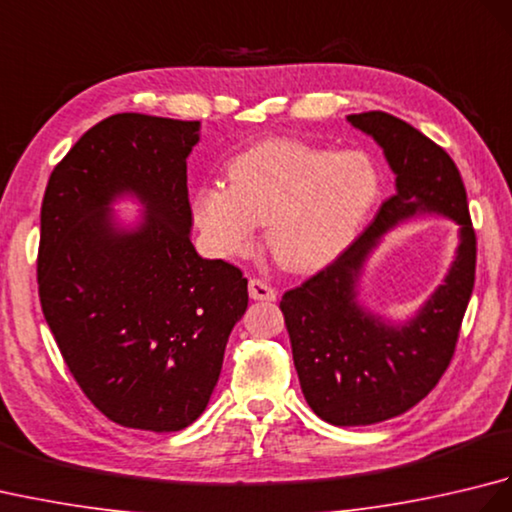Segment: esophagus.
Returning a JSON list of instances; mask_svg holds the SVG:
<instances>
[{"mask_svg": "<svg viewBox=\"0 0 512 512\" xmlns=\"http://www.w3.org/2000/svg\"><path fill=\"white\" fill-rule=\"evenodd\" d=\"M248 295L255 301H275L277 299V290L273 286H268L262 279H250L248 281Z\"/></svg>", "mask_w": 512, "mask_h": 512, "instance_id": "1", "label": "esophagus"}]
</instances>
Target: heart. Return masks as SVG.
<instances>
[{"label": "heart", "mask_w": 512, "mask_h": 512, "mask_svg": "<svg viewBox=\"0 0 512 512\" xmlns=\"http://www.w3.org/2000/svg\"><path fill=\"white\" fill-rule=\"evenodd\" d=\"M380 191L363 151H332L301 140H266L228 167V187L206 184L193 198L204 244L220 257L244 255L257 224L279 266L312 270L352 242Z\"/></svg>", "instance_id": "1"}]
</instances>
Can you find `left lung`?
Returning a JSON list of instances; mask_svg holds the SVG:
<instances>
[{
  "label": "left lung",
  "instance_id": "left-lung-1",
  "mask_svg": "<svg viewBox=\"0 0 512 512\" xmlns=\"http://www.w3.org/2000/svg\"><path fill=\"white\" fill-rule=\"evenodd\" d=\"M383 147L396 193L330 266L281 297L292 358L312 411L336 427L383 422L438 385L455 352L475 284V231L451 156L387 112L347 116ZM438 212L461 226L448 277L407 324L394 326L357 303V281L382 235L411 216Z\"/></svg>",
  "mask_w": 512,
  "mask_h": 512
}]
</instances>
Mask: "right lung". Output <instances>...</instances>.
<instances>
[{"label": "right lung", "mask_w": 512, "mask_h": 512, "mask_svg": "<svg viewBox=\"0 0 512 512\" xmlns=\"http://www.w3.org/2000/svg\"><path fill=\"white\" fill-rule=\"evenodd\" d=\"M200 121L114 114L54 167L41 204V310L76 383L129 429L180 431L209 405L233 325L248 306L242 270L191 244L187 158ZM132 194L134 229L111 204Z\"/></svg>", "instance_id": "obj_1"}]
</instances>
